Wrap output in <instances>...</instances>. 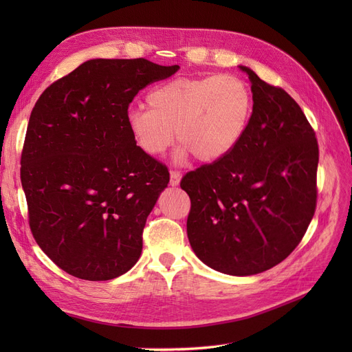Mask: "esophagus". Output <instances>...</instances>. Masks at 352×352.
<instances>
[{"label":"esophagus","mask_w":352,"mask_h":352,"mask_svg":"<svg viewBox=\"0 0 352 352\" xmlns=\"http://www.w3.org/2000/svg\"><path fill=\"white\" fill-rule=\"evenodd\" d=\"M180 177H182V175L176 172V170H172V172H170V186H177L180 182Z\"/></svg>","instance_id":"34e87169"}]
</instances>
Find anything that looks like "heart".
I'll return each mask as SVG.
<instances>
[{"label":"heart","instance_id":"obj_1","mask_svg":"<svg viewBox=\"0 0 352 352\" xmlns=\"http://www.w3.org/2000/svg\"><path fill=\"white\" fill-rule=\"evenodd\" d=\"M150 110L131 109L126 127L140 151L163 155L176 140L201 163L226 157L243 138L252 113V95L235 74L177 78L146 95Z\"/></svg>","mask_w":352,"mask_h":352}]
</instances>
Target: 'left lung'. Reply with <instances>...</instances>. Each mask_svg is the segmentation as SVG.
<instances>
[{
  "instance_id": "left-lung-1",
  "label": "left lung",
  "mask_w": 352,
  "mask_h": 352,
  "mask_svg": "<svg viewBox=\"0 0 352 352\" xmlns=\"http://www.w3.org/2000/svg\"><path fill=\"white\" fill-rule=\"evenodd\" d=\"M252 114L241 142L180 182L190 198L186 232L197 257L232 276L274 267L301 242L317 202L318 145L289 94L250 67Z\"/></svg>"
}]
</instances>
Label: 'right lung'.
<instances>
[{"mask_svg": "<svg viewBox=\"0 0 352 352\" xmlns=\"http://www.w3.org/2000/svg\"><path fill=\"white\" fill-rule=\"evenodd\" d=\"M177 70L145 58L88 60L50 85L30 113L20 160L29 226L74 278L110 280L140 258L168 170L138 150L126 114L138 92Z\"/></svg>", "mask_w": 352, "mask_h": 352, "instance_id": "obj_1", "label": "right lung"}]
</instances>
